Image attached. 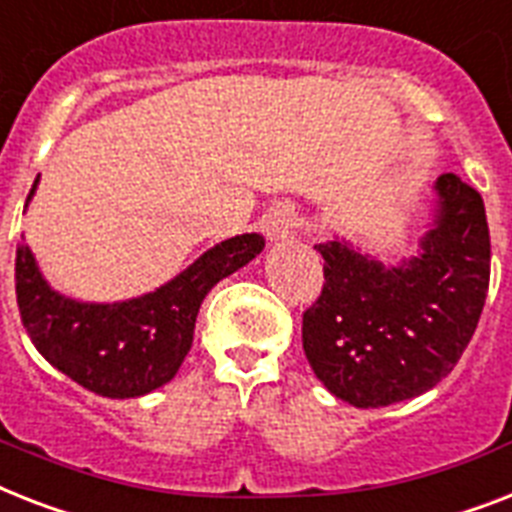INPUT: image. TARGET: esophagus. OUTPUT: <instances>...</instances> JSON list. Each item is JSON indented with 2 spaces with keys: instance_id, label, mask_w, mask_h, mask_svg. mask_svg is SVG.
Wrapping results in <instances>:
<instances>
[{
  "instance_id": "esophagus-1",
  "label": "esophagus",
  "mask_w": 512,
  "mask_h": 512,
  "mask_svg": "<svg viewBox=\"0 0 512 512\" xmlns=\"http://www.w3.org/2000/svg\"><path fill=\"white\" fill-rule=\"evenodd\" d=\"M294 228H297V213L292 205H276L265 213L263 231L270 242H284L294 234Z\"/></svg>"
}]
</instances>
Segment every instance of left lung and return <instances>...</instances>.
Segmentation results:
<instances>
[{
	"label": "left lung",
	"instance_id": "left-lung-1",
	"mask_svg": "<svg viewBox=\"0 0 512 512\" xmlns=\"http://www.w3.org/2000/svg\"><path fill=\"white\" fill-rule=\"evenodd\" d=\"M434 189V223L400 265L344 239L315 244L326 284L302 315V347L328 392L355 407L434 389L479 326L492 260L484 199L455 173Z\"/></svg>",
	"mask_w": 512,
	"mask_h": 512
}]
</instances>
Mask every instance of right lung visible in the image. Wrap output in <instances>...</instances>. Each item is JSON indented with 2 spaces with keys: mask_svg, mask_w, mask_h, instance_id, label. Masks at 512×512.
I'll return each mask as SVG.
<instances>
[{
  "mask_svg": "<svg viewBox=\"0 0 512 512\" xmlns=\"http://www.w3.org/2000/svg\"><path fill=\"white\" fill-rule=\"evenodd\" d=\"M39 178L28 194L31 202ZM26 202V207H28ZM265 247L260 234H242L215 244L173 281L126 302H78L44 281L26 242L15 255V292L33 347L57 371L83 389L128 400L168 384L194 342L202 299L255 260Z\"/></svg>",
  "mask_w": 512,
  "mask_h": 512,
  "instance_id": "add662e5",
  "label": "right lung"
}]
</instances>
